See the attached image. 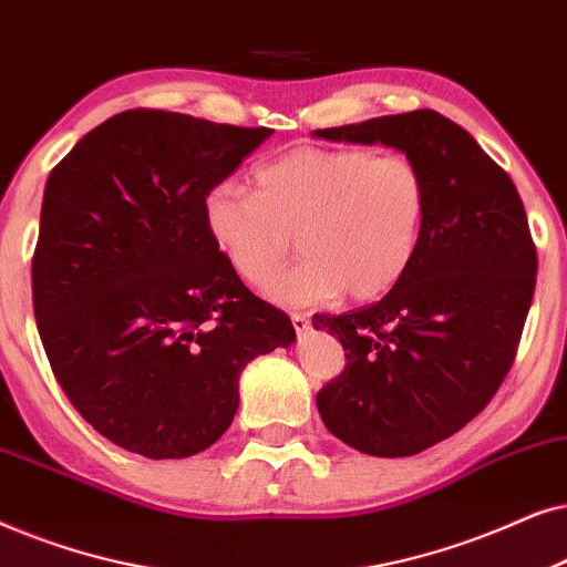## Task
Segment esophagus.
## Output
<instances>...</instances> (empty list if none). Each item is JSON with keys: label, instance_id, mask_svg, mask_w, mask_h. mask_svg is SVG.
I'll return each instance as SVG.
<instances>
[{"label": "esophagus", "instance_id": "34e87169", "mask_svg": "<svg viewBox=\"0 0 567 567\" xmlns=\"http://www.w3.org/2000/svg\"><path fill=\"white\" fill-rule=\"evenodd\" d=\"M292 327H296L298 334H303V331H308V327H311V319H308V313H292Z\"/></svg>", "mask_w": 567, "mask_h": 567}]
</instances>
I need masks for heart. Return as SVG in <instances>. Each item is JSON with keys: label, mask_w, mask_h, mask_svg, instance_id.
<instances>
[{"label": "heart", "mask_w": 567, "mask_h": 567, "mask_svg": "<svg viewBox=\"0 0 567 567\" xmlns=\"http://www.w3.org/2000/svg\"><path fill=\"white\" fill-rule=\"evenodd\" d=\"M256 192L233 181L205 196V225L246 282L282 306L386 296L417 256L427 220V178L410 155L368 147H296L256 168Z\"/></svg>", "instance_id": "1"}]
</instances>
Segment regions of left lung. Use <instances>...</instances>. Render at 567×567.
Here are the masks:
<instances>
[{"label": "left lung", "instance_id": "left-lung-1", "mask_svg": "<svg viewBox=\"0 0 567 567\" xmlns=\"http://www.w3.org/2000/svg\"><path fill=\"white\" fill-rule=\"evenodd\" d=\"M313 137L402 150L427 178V220L406 275L379 303L313 316L344 347L316 406L362 454L414 456L485 410L516 358L537 285L524 202L474 137L422 109Z\"/></svg>", "mask_w": 567, "mask_h": 567}]
</instances>
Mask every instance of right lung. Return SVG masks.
Segmentation results:
<instances>
[{
  "instance_id": "right-lung-1",
  "label": "right lung",
  "mask_w": 567,
  "mask_h": 567,
  "mask_svg": "<svg viewBox=\"0 0 567 567\" xmlns=\"http://www.w3.org/2000/svg\"><path fill=\"white\" fill-rule=\"evenodd\" d=\"M271 134L134 109L51 171L33 254L38 334L59 386L103 437L147 458L213 446L240 371L296 342L209 236L205 196Z\"/></svg>"
}]
</instances>
